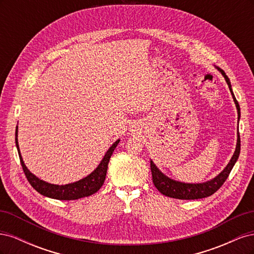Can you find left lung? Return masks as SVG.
Here are the masks:
<instances>
[{"mask_svg":"<svg viewBox=\"0 0 254 254\" xmlns=\"http://www.w3.org/2000/svg\"><path fill=\"white\" fill-rule=\"evenodd\" d=\"M217 70L222 74V76H224L227 83H228V87L230 89V92H231L233 101L236 106L238 120H240L241 108H240V105H238L236 98L233 94L231 82H230L229 77L226 75V73L221 70V68L217 67ZM240 152H241V137H240V132L237 131L236 148H235V151L233 153L231 160H230V162L228 163V165L224 168V171H222L219 175H217L212 180L203 182V183H184V182L173 180L171 178H168L167 176H165L162 172H161L156 166V164L150 160V170H151V175H152V182H153V184H155V187L157 188V190L160 191L161 194H163V195H165L167 197H171V198L182 199V200H193V199H200V198L209 197V196L213 195L218 189H220L222 184L225 183L230 173H231L234 164L236 163L238 157H240Z\"/></svg>","mask_w":254,"mask_h":254,"instance_id":"left-lung-1","label":"left lung"}]
</instances>
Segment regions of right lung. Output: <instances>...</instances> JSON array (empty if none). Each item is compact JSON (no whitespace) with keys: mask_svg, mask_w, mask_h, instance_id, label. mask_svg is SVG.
Returning <instances> with one entry per match:
<instances>
[{"mask_svg":"<svg viewBox=\"0 0 254 254\" xmlns=\"http://www.w3.org/2000/svg\"><path fill=\"white\" fill-rule=\"evenodd\" d=\"M120 143V140L115 141L111 147L107 150L106 155L104 156L101 163L92 172L90 175H88L86 178H82L79 181H76L73 183L65 184V186H58V184H52L49 182H45L43 180H40L38 177H36L34 174L30 173L26 165L23 162V159L21 156V152L19 149L18 144V126L16 129V145L17 149L19 152L20 162L28 182L38 193L45 197H50L53 199H58V200H76V199L88 197L93 195L94 193L103 187V184L106 179L107 170H108V163L111 158L112 152L114 151L115 147Z\"/></svg>","mask_w":254,"mask_h":254,"instance_id":"right-lung-1","label":"right lung"}]
</instances>
